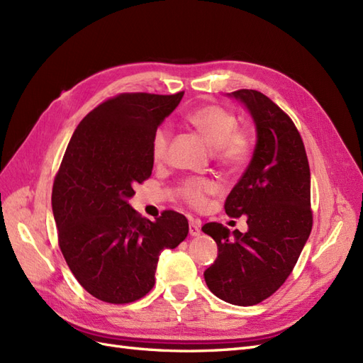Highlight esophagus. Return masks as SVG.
Segmentation results:
<instances>
[{"mask_svg":"<svg viewBox=\"0 0 363 363\" xmlns=\"http://www.w3.org/2000/svg\"><path fill=\"white\" fill-rule=\"evenodd\" d=\"M200 233H201V224L199 221H191L189 223V235L199 236Z\"/></svg>","mask_w":363,"mask_h":363,"instance_id":"obj_1","label":"esophagus"}]
</instances>
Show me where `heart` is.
<instances>
[{
	"label": "heart",
	"instance_id": "obj_1",
	"mask_svg": "<svg viewBox=\"0 0 363 363\" xmlns=\"http://www.w3.org/2000/svg\"><path fill=\"white\" fill-rule=\"evenodd\" d=\"M188 123L216 148V157L223 167L238 169L250 159L252 136L244 127H238V116L221 104L208 103L195 107L188 113ZM172 131L169 125H159L151 138V155L156 162L168 155ZM216 184L212 180L192 179L183 182L177 188L179 199L196 211H203L208 196L215 194Z\"/></svg>",
	"mask_w": 363,
	"mask_h": 363
}]
</instances>
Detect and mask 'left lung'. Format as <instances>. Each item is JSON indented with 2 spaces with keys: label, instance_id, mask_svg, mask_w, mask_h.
Segmentation results:
<instances>
[{
  "label": "left lung",
  "instance_id": "8db88e82",
  "mask_svg": "<svg viewBox=\"0 0 363 363\" xmlns=\"http://www.w3.org/2000/svg\"><path fill=\"white\" fill-rule=\"evenodd\" d=\"M228 95L247 106L257 130L252 159L224 204L228 216L247 215L248 232L203 225L218 245L204 280L218 298L255 306L286 281L309 239L311 169L300 131L276 103L252 89Z\"/></svg>",
  "mask_w": 363,
  "mask_h": 363
}]
</instances>
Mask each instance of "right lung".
Returning a JSON list of instances; mask_svg holds the SVG:
<instances>
[{
  "label": "right lung",
  "instance_id": "obj_1",
  "mask_svg": "<svg viewBox=\"0 0 363 363\" xmlns=\"http://www.w3.org/2000/svg\"><path fill=\"white\" fill-rule=\"evenodd\" d=\"M184 92L119 94L77 125L52 184L59 247L71 272L95 298L127 304L155 286L160 252L189 233L184 215L142 218L128 204L150 179L151 138Z\"/></svg>",
  "mask_w": 363,
  "mask_h": 363
}]
</instances>
